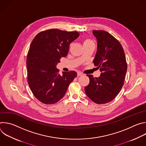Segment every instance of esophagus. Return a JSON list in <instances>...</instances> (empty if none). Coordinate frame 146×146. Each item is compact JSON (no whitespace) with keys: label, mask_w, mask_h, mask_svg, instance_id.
Instances as JSON below:
<instances>
[{"label":"esophagus","mask_w":146,"mask_h":146,"mask_svg":"<svg viewBox=\"0 0 146 146\" xmlns=\"http://www.w3.org/2000/svg\"><path fill=\"white\" fill-rule=\"evenodd\" d=\"M82 73H81V72H77V76H82Z\"/></svg>","instance_id":"1"}]
</instances>
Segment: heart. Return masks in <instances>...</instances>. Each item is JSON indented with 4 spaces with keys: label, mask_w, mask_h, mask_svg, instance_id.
<instances>
[{
    "label": "heart",
    "mask_w": 146,
    "mask_h": 146,
    "mask_svg": "<svg viewBox=\"0 0 146 146\" xmlns=\"http://www.w3.org/2000/svg\"><path fill=\"white\" fill-rule=\"evenodd\" d=\"M92 43V41H91L90 40H86L85 41H84V43Z\"/></svg>",
    "instance_id": "1"
}]
</instances>
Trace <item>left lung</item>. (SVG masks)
<instances>
[{
	"mask_svg": "<svg viewBox=\"0 0 146 146\" xmlns=\"http://www.w3.org/2000/svg\"><path fill=\"white\" fill-rule=\"evenodd\" d=\"M98 42L94 59L95 66L101 72L99 77L90 78L85 87L87 96L97 104H104L113 100L119 94L127 71L125 56L119 41L104 31H93Z\"/></svg>",
	"mask_w": 146,
	"mask_h": 146,
	"instance_id": "8db88e82",
	"label": "left lung"
}]
</instances>
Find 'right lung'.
<instances>
[{"label":"right lung","instance_id":"add662e5","mask_svg":"<svg viewBox=\"0 0 146 146\" xmlns=\"http://www.w3.org/2000/svg\"><path fill=\"white\" fill-rule=\"evenodd\" d=\"M79 35L77 32L52 29L40 32L32 41L27 58L28 81L33 94L41 103L58 102L77 76L75 71L59 74L56 65L62 57L67 56L69 44Z\"/></svg>","mask_w":146,"mask_h":146}]
</instances>
